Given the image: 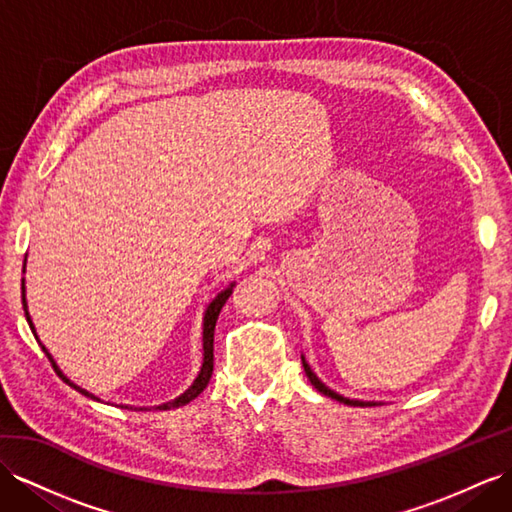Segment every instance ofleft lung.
Here are the masks:
<instances>
[{
    "instance_id": "1",
    "label": "left lung",
    "mask_w": 512,
    "mask_h": 512,
    "mask_svg": "<svg viewBox=\"0 0 512 512\" xmlns=\"http://www.w3.org/2000/svg\"><path fill=\"white\" fill-rule=\"evenodd\" d=\"M303 368H305V374H307V378L311 381V385L316 387L320 393H324V396H329V398H333V400H337V402H344V404H348V406H374V402H359V400H348V398H344V396H339V393H335V391H331L329 387L326 385H322V381L320 378L311 372V368L307 365V361L303 359Z\"/></svg>"
}]
</instances>
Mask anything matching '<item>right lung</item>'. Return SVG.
I'll use <instances>...</instances> for the list:
<instances>
[{"mask_svg":"<svg viewBox=\"0 0 512 512\" xmlns=\"http://www.w3.org/2000/svg\"><path fill=\"white\" fill-rule=\"evenodd\" d=\"M233 287V285H231ZM231 287L229 290H225L222 294H218V298L214 300L212 305L207 307V311H205V322H203V350H205V355H203V368H201V374H199V378H196L194 381V385L186 391V393H181V396L177 398V400H173V402H166V404H162V406H157V409H162V411H168V409H173V406H183V404H188L190 400H194L196 396H199V393L207 387V383H209V378H212V372H214V331H216V320H218V316H220V309L225 307V303H227V298L231 296ZM21 298H23V309H25V318H28V322H30V329H32V333H34V326H32V320H30V316H28V305H25V287L21 285ZM43 352L47 355V359L51 361V365H54V370H56V374L62 378L64 383L67 385H71L73 389H77L80 393H84V396H88V398H93V400H97L93 393H88L86 389H82V387H77V385H73L67 376H64L60 370H58V365L54 363V359H51V355L47 352V348L43 346Z\"/></svg>","mask_w":512,"mask_h":512,"instance_id":"right-lung-1","label":"right lung"}]
</instances>
